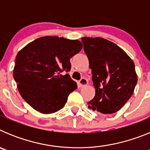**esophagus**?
Instances as JSON below:
<instances>
[{"mask_svg":"<svg viewBox=\"0 0 150 150\" xmlns=\"http://www.w3.org/2000/svg\"><path fill=\"white\" fill-rule=\"evenodd\" d=\"M87 83H88L87 79L84 77H82L80 79V80H79V82H78V86L79 87H83L84 86H86V85H87Z\"/></svg>","mask_w":150,"mask_h":150,"instance_id":"esophagus-1","label":"esophagus"}]
</instances>
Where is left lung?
I'll use <instances>...</instances> for the list:
<instances>
[{
  "instance_id": "obj_1",
  "label": "left lung",
  "mask_w": 150,
  "mask_h": 150,
  "mask_svg": "<svg viewBox=\"0 0 150 150\" xmlns=\"http://www.w3.org/2000/svg\"><path fill=\"white\" fill-rule=\"evenodd\" d=\"M95 88L88 108L104 114L120 110L137 83L134 63L120 47L100 38H83Z\"/></svg>"
}]
</instances>
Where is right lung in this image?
<instances>
[{
    "instance_id": "1",
    "label": "right lung",
    "mask_w": 150,
    "mask_h": 150,
    "mask_svg": "<svg viewBox=\"0 0 150 150\" xmlns=\"http://www.w3.org/2000/svg\"><path fill=\"white\" fill-rule=\"evenodd\" d=\"M77 40L43 37L28 43L16 57L13 77L22 98L42 113L62 109L67 97L77 88L68 74L70 59L81 51Z\"/></svg>"
}]
</instances>
